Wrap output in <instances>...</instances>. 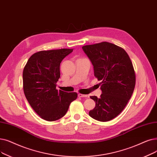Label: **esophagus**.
Returning <instances> with one entry per match:
<instances>
[{
	"label": "esophagus",
	"mask_w": 157,
	"mask_h": 157,
	"mask_svg": "<svg viewBox=\"0 0 157 157\" xmlns=\"http://www.w3.org/2000/svg\"><path fill=\"white\" fill-rule=\"evenodd\" d=\"M87 96H88L87 95H85V94H78L79 98H86Z\"/></svg>",
	"instance_id": "34e87169"
}]
</instances>
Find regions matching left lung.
Wrapping results in <instances>:
<instances>
[{"label":"left lung","instance_id":"obj_1","mask_svg":"<svg viewBox=\"0 0 157 157\" xmlns=\"http://www.w3.org/2000/svg\"><path fill=\"white\" fill-rule=\"evenodd\" d=\"M82 49L94 66L95 77L101 81L100 98L90 96L95 106L89 115L99 121H109L123 110L133 92L135 74L132 61L123 49L109 42Z\"/></svg>","mask_w":157,"mask_h":157}]
</instances>
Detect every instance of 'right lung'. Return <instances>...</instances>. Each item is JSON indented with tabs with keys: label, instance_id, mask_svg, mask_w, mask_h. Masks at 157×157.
Instances as JSON below:
<instances>
[{
	"label": "right lung",
	"instance_id": "add662e5",
	"mask_svg": "<svg viewBox=\"0 0 157 157\" xmlns=\"http://www.w3.org/2000/svg\"><path fill=\"white\" fill-rule=\"evenodd\" d=\"M73 49L42 51L33 54L23 71V88L25 98L35 112L43 119L54 121L66 114L76 92L56 90L60 78L62 61Z\"/></svg>",
	"mask_w": 157,
	"mask_h": 157
}]
</instances>
